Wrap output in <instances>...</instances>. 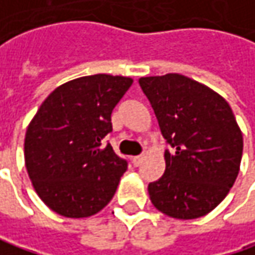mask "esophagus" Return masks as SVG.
Segmentation results:
<instances>
[{"instance_id":"obj_1","label":"esophagus","mask_w":255,"mask_h":255,"mask_svg":"<svg viewBox=\"0 0 255 255\" xmlns=\"http://www.w3.org/2000/svg\"><path fill=\"white\" fill-rule=\"evenodd\" d=\"M142 160H144V157H142V155H137V157H132V158H131V162H132L135 167H138L139 164L142 162Z\"/></svg>"}]
</instances>
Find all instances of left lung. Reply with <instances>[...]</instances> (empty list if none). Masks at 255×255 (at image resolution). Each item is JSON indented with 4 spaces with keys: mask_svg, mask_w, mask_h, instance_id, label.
Segmentation results:
<instances>
[{
    "mask_svg": "<svg viewBox=\"0 0 255 255\" xmlns=\"http://www.w3.org/2000/svg\"><path fill=\"white\" fill-rule=\"evenodd\" d=\"M158 120L165 171L148 184L151 203L165 216L208 214L233 187L243 157V134L231 107L204 84L181 74L138 80Z\"/></svg>",
    "mask_w": 255,
    "mask_h": 255,
    "instance_id": "8db88e82",
    "label": "left lung"
}]
</instances>
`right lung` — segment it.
<instances>
[{
	"label": "right lung",
	"mask_w": 255,
	"mask_h": 255,
	"mask_svg": "<svg viewBox=\"0 0 255 255\" xmlns=\"http://www.w3.org/2000/svg\"><path fill=\"white\" fill-rule=\"evenodd\" d=\"M129 77L95 74L62 84L31 120L24 157L29 180L47 207L67 218L91 217L116 194L127 161L103 138Z\"/></svg>",
	"instance_id": "1"
}]
</instances>
